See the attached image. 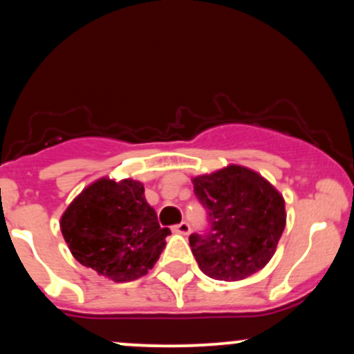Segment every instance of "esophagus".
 I'll use <instances>...</instances> for the list:
<instances>
[{"label": "esophagus", "instance_id": "1", "mask_svg": "<svg viewBox=\"0 0 354 354\" xmlns=\"http://www.w3.org/2000/svg\"><path fill=\"white\" fill-rule=\"evenodd\" d=\"M173 231L174 233H178V234H189V231H191V228H189V225L186 221H183V223H180V225H176V226H173Z\"/></svg>", "mask_w": 354, "mask_h": 354}]
</instances>
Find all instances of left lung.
<instances>
[{
	"mask_svg": "<svg viewBox=\"0 0 354 354\" xmlns=\"http://www.w3.org/2000/svg\"><path fill=\"white\" fill-rule=\"evenodd\" d=\"M191 181L211 223L206 236H189L203 273L219 281H241L263 270L286 226L283 194L241 165L198 174Z\"/></svg>",
	"mask_w": 354,
	"mask_h": 354,
	"instance_id": "1",
	"label": "left lung"
}]
</instances>
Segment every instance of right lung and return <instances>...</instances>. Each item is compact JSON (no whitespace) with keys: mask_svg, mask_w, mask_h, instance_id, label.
I'll return each instance as SVG.
<instances>
[{"mask_svg":"<svg viewBox=\"0 0 354 354\" xmlns=\"http://www.w3.org/2000/svg\"><path fill=\"white\" fill-rule=\"evenodd\" d=\"M59 228L76 261L115 283L148 273L171 233L158 223L143 183L108 176L93 181L70 203Z\"/></svg>","mask_w":354,"mask_h":354,"instance_id":"obj_1","label":"right lung"}]
</instances>
